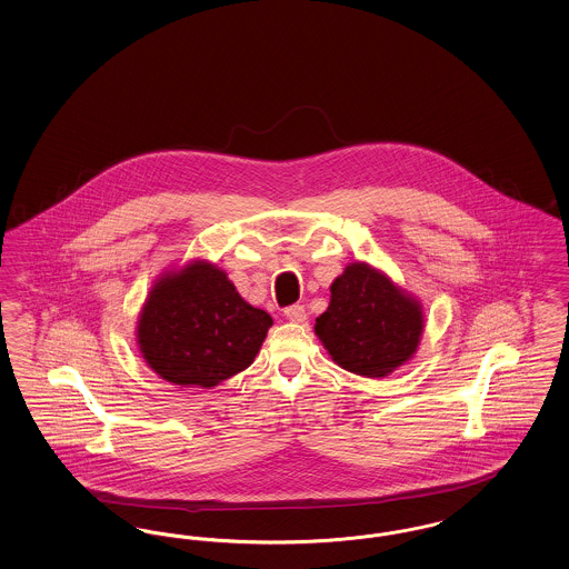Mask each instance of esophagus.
I'll return each mask as SVG.
<instances>
[{
  "label": "esophagus",
  "instance_id": "obj_1",
  "mask_svg": "<svg viewBox=\"0 0 569 569\" xmlns=\"http://www.w3.org/2000/svg\"><path fill=\"white\" fill-rule=\"evenodd\" d=\"M283 316L290 319V321L300 323V321H305V319H307V311H305V307H302V305H292V307H288V309L283 311Z\"/></svg>",
  "mask_w": 569,
  "mask_h": 569
}]
</instances>
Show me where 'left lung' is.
<instances>
[{
    "mask_svg": "<svg viewBox=\"0 0 569 569\" xmlns=\"http://www.w3.org/2000/svg\"><path fill=\"white\" fill-rule=\"evenodd\" d=\"M316 335L337 365L379 379L409 362L423 335L421 302L366 262H351L330 286Z\"/></svg>",
    "mask_w": 569,
    "mask_h": 569,
    "instance_id": "1",
    "label": "left lung"
}]
</instances>
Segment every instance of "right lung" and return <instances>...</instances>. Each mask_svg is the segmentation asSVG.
Wrapping results in <instances>:
<instances>
[{"label": "right lung", "mask_w": 569, "mask_h": 569, "mask_svg": "<svg viewBox=\"0 0 569 569\" xmlns=\"http://www.w3.org/2000/svg\"><path fill=\"white\" fill-rule=\"evenodd\" d=\"M273 319L222 269L194 260L160 277L137 319L139 351L173 386H220L253 362Z\"/></svg>", "instance_id": "right-lung-1"}]
</instances>
